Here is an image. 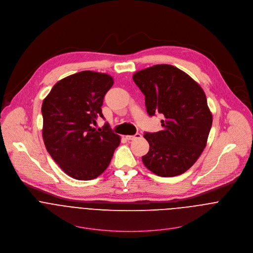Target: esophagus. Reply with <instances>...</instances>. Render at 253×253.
Wrapping results in <instances>:
<instances>
[{
    "mask_svg": "<svg viewBox=\"0 0 253 253\" xmlns=\"http://www.w3.org/2000/svg\"><path fill=\"white\" fill-rule=\"evenodd\" d=\"M141 137V134L140 133H136V134H134V135H126V138L127 139V140H135V139H138V138H140Z\"/></svg>",
    "mask_w": 253,
    "mask_h": 253,
    "instance_id": "1",
    "label": "esophagus"
}]
</instances>
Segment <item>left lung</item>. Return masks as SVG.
<instances>
[{"label": "left lung", "instance_id": "8db88e82", "mask_svg": "<svg viewBox=\"0 0 253 253\" xmlns=\"http://www.w3.org/2000/svg\"><path fill=\"white\" fill-rule=\"evenodd\" d=\"M145 95L149 116L163 114V129L145 132L150 145L142 157L145 167L162 177L180 175L199 159L206 148L212 115L201 85L178 68L161 64L133 75Z\"/></svg>", "mask_w": 253, "mask_h": 253}]
</instances>
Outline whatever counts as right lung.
I'll return each mask as SVG.
<instances>
[{
	"label": "right lung",
	"instance_id": "obj_1",
	"mask_svg": "<svg viewBox=\"0 0 253 253\" xmlns=\"http://www.w3.org/2000/svg\"><path fill=\"white\" fill-rule=\"evenodd\" d=\"M114 84L104 73L82 71L57 82L42 105V138L54 162L69 176L91 180L107 168L120 136L105 124L92 127Z\"/></svg>",
	"mask_w": 253,
	"mask_h": 253
}]
</instances>
